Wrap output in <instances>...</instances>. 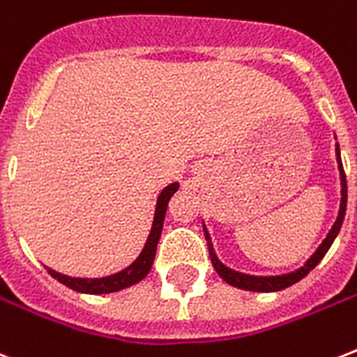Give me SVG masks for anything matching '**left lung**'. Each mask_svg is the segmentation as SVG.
Wrapping results in <instances>:
<instances>
[{"mask_svg": "<svg viewBox=\"0 0 357 357\" xmlns=\"http://www.w3.org/2000/svg\"><path fill=\"white\" fill-rule=\"evenodd\" d=\"M335 157L337 165H339V174H341V206H339V215H337L333 227L328 232V236L324 238V241L318 245V249L311 255V258L307 260L301 268H298L296 271H290V273H284V275H247V273H241V271H236V269L227 268L225 264L217 258V252L213 249V243H211V236H209L208 228L204 225V236L208 239V249H209V258H211V264H213L215 271L219 273V277H222V281L232 284L236 288H241V290H249V292H279V290H284V288L292 287L298 281H301L303 277L314 269L318 266V262L326 257V252L330 251L331 243L335 241L337 234L341 230L342 221H344V213H347V200H348V190H347V176H344V168H342L341 160V149H339V144H335Z\"/></svg>", "mask_w": 357, "mask_h": 357, "instance_id": "obj_1", "label": "left lung"}]
</instances>
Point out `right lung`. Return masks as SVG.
<instances>
[{"label":"right lung","instance_id":"1","mask_svg":"<svg viewBox=\"0 0 357 357\" xmlns=\"http://www.w3.org/2000/svg\"><path fill=\"white\" fill-rule=\"evenodd\" d=\"M179 189L178 181L167 185L165 189L160 190L159 198H157V206H155V217L153 225H151V230H149V236L146 239V245H144L142 252L138 255L135 262L127 266L125 269L118 271V273H112V275L99 277V279H86V277H69L63 275V273H58L50 268L48 273H50L56 281H59L65 287H69L70 290H76V292L82 294H110L118 292V290H123V288H129L136 282H140L144 277L148 275L149 269L153 266L155 260V251H157V243H159L160 232H162V222H165V215H167V208L170 198L176 190Z\"/></svg>","mask_w":357,"mask_h":357}]
</instances>
